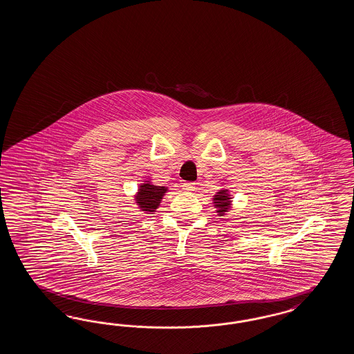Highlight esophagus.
<instances>
[{
	"label": "esophagus",
	"instance_id": "obj_1",
	"mask_svg": "<svg viewBox=\"0 0 354 354\" xmlns=\"http://www.w3.org/2000/svg\"><path fill=\"white\" fill-rule=\"evenodd\" d=\"M182 187L185 192H193V191L196 189V187H194L193 183H183Z\"/></svg>",
	"mask_w": 354,
	"mask_h": 354
}]
</instances>
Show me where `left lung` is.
<instances>
[{
  "instance_id": "8db88e82",
  "label": "left lung",
  "mask_w": 354,
  "mask_h": 354,
  "mask_svg": "<svg viewBox=\"0 0 354 354\" xmlns=\"http://www.w3.org/2000/svg\"><path fill=\"white\" fill-rule=\"evenodd\" d=\"M213 205H214L215 212L219 216H225L227 213L232 207V196L230 194V191L222 188L213 196Z\"/></svg>"
}]
</instances>
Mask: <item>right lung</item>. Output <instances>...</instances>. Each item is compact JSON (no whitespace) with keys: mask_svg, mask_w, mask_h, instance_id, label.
I'll return each mask as SVG.
<instances>
[{"mask_svg":"<svg viewBox=\"0 0 354 354\" xmlns=\"http://www.w3.org/2000/svg\"><path fill=\"white\" fill-rule=\"evenodd\" d=\"M150 180L151 179H147L144 183H141L138 188V192L135 194V203L138 205L140 212H144L147 214H153L158 209L163 196L169 191L167 187L154 185Z\"/></svg>","mask_w":354,"mask_h":354,"instance_id":"1","label":"right lung"}]
</instances>
